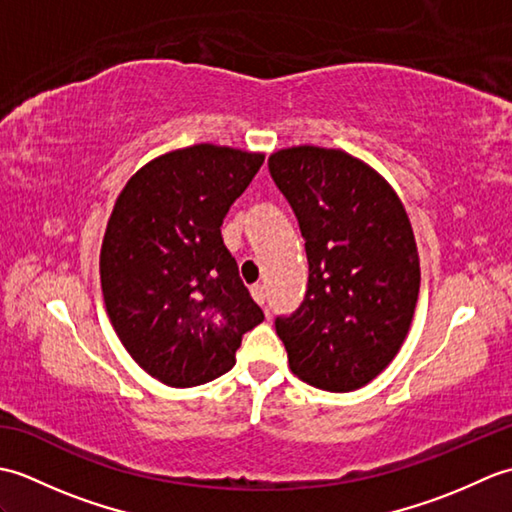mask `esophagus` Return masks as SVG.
<instances>
[{
	"label": "esophagus",
	"instance_id": "obj_1",
	"mask_svg": "<svg viewBox=\"0 0 512 512\" xmlns=\"http://www.w3.org/2000/svg\"><path fill=\"white\" fill-rule=\"evenodd\" d=\"M250 295L259 303V306H264L266 303V286L264 284H253L250 286Z\"/></svg>",
	"mask_w": 512,
	"mask_h": 512
}]
</instances>
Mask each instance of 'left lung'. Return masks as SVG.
I'll return each instance as SVG.
<instances>
[{
  "mask_svg": "<svg viewBox=\"0 0 512 512\" xmlns=\"http://www.w3.org/2000/svg\"><path fill=\"white\" fill-rule=\"evenodd\" d=\"M295 211L310 266L306 299L275 328L292 374L354 391L394 361L420 290V259L398 193L343 149L299 145L268 158Z\"/></svg>",
  "mask_w": 512,
  "mask_h": 512,
  "instance_id": "obj_1",
  "label": "left lung"
}]
</instances>
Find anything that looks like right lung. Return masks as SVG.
<instances>
[{
	"label": "right lung",
	"instance_id": "add662e5",
	"mask_svg": "<svg viewBox=\"0 0 512 512\" xmlns=\"http://www.w3.org/2000/svg\"><path fill=\"white\" fill-rule=\"evenodd\" d=\"M262 162L211 143L173 149L114 202L101 246L107 317L129 356L169 387L226 374L242 336L264 321L220 231Z\"/></svg>",
	"mask_w": 512,
	"mask_h": 512
}]
</instances>
